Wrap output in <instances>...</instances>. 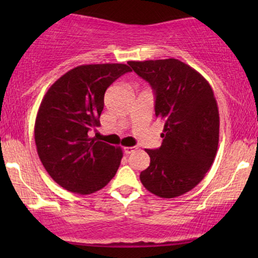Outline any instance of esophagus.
Returning <instances> with one entry per match:
<instances>
[{"label": "esophagus", "mask_w": 258, "mask_h": 258, "mask_svg": "<svg viewBox=\"0 0 258 258\" xmlns=\"http://www.w3.org/2000/svg\"><path fill=\"white\" fill-rule=\"evenodd\" d=\"M136 149H137L136 147H125V148H123V152H125V154H131V153L135 152Z\"/></svg>", "instance_id": "34e87169"}]
</instances>
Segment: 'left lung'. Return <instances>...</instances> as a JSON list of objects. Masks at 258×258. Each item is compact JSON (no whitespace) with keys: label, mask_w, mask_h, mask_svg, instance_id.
<instances>
[{"label":"left lung","mask_w":258,"mask_h":258,"mask_svg":"<svg viewBox=\"0 0 258 258\" xmlns=\"http://www.w3.org/2000/svg\"><path fill=\"white\" fill-rule=\"evenodd\" d=\"M155 92V115L164 121L159 149H146L150 165L142 184L171 199L188 193L214 164L220 138V114L211 86L201 74L174 58L128 61Z\"/></svg>","instance_id":"left-lung-1"}]
</instances>
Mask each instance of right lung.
Instances as JSON below:
<instances>
[{
    "label": "right lung",
    "mask_w": 258,
    "mask_h": 258,
    "mask_svg": "<svg viewBox=\"0 0 258 258\" xmlns=\"http://www.w3.org/2000/svg\"><path fill=\"white\" fill-rule=\"evenodd\" d=\"M128 72L126 64L80 65L44 94L35 121V143L43 167L67 190L92 194L116 173L121 147L96 141L88 133L100 126L106 88Z\"/></svg>",
    "instance_id": "obj_1"
}]
</instances>
